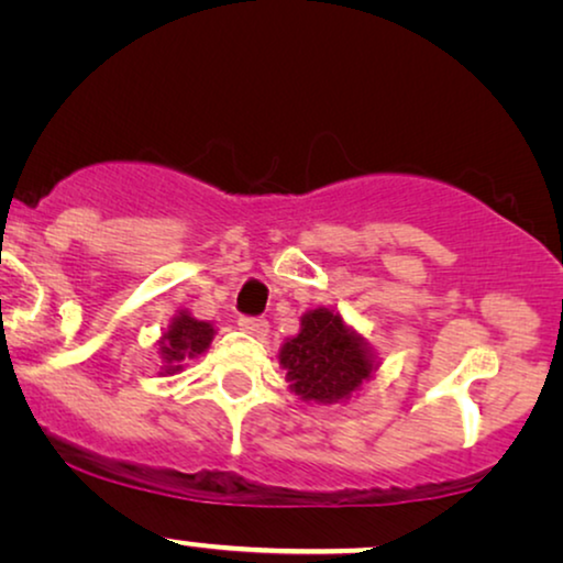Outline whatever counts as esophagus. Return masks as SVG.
<instances>
[{"label":"esophagus","instance_id":"34e87169","mask_svg":"<svg viewBox=\"0 0 563 563\" xmlns=\"http://www.w3.org/2000/svg\"><path fill=\"white\" fill-rule=\"evenodd\" d=\"M238 325H241V330H245V333H251L256 338H264L268 333V320L266 318H253V314H243V318L238 320Z\"/></svg>","mask_w":563,"mask_h":563}]
</instances>
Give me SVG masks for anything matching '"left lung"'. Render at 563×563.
Wrapping results in <instances>:
<instances>
[{"mask_svg":"<svg viewBox=\"0 0 563 563\" xmlns=\"http://www.w3.org/2000/svg\"><path fill=\"white\" fill-rule=\"evenodd\" d=\"M291 389L314 402H341L372 376L361 338L343 325L341 314L312 310L302 318L297 338L284 343L279 353Z\"/></svg>","mask_w":563,"mask_h":563,"instance_id":"1","label":"left lung"}]
</instances>
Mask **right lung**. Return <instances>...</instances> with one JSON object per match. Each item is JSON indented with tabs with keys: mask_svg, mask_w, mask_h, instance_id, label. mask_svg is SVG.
Here are the masks:
<instances>
[{
	"mask_svg": "<svg viewBox=\"0 0 563 563\" xmlns=\"http://www.w3.org/2000/svg\"><path fill=\"white\" fill-rule=\"evenodd\" d=\"M214 330L210 322L189 318L187 312H179V318L172 322V328L166 330L161 338V356L168 364L166 372L174 374L179 372L181 364L187 358H195L210 345Z\"/></svg>",
	"mask_w": 563,
	"mask_h": 563,
	"instance_id": "right-lung-1",
	"label": "right lung"
}]
</instances>
